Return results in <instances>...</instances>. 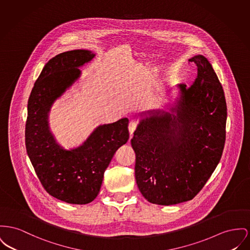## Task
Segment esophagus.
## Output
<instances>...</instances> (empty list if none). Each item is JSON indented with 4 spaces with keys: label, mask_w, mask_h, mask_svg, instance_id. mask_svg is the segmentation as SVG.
I'll use <instances>...</instances> for the list:
<instances>
[{
    "label": "esophagus",
    "mask_w": 250,
    "mask_h": 250,
    "mask_svg": "<svg viewBox=\"0 0 250 250\" xmlns=\"http://www.w3.org/2000/svg\"><path fill=\"white\" fill-rule=\"evenodd\" d=\"M137 126H138V123H137V122L131 121V122L129 123V125H128V130H129V133H130V138H132L133 133L136 130Z\"/></svg>",
    "instance_id": "esophagus-1"
}]
</instances>
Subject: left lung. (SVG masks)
I'll return each instance as SVG.
<instances>
[{"instance_id": "obj_1", "label": "left lung", "mask_w": 250, "mask_h": 250, "mask_svg": "<svg viewBox=\"0 0 250 250\" xmlns=\"http://www.w3.org/2000/svg\"><path fill=\"white\" fill-rule=\"evenodd\" d=\"M189 61L197 67L193 84H179L180 96L171 112L149 111L131 139L138 188L157 205L191 200L224 150L227 104L222 85L205 57L197 55Z\"/></svg>"}]
</instances>
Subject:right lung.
<instances>
[{
    "instance_id": "right-lung-1",
    "label": "right lung",
    "mask_w": 250,
    "mask_h": 250,
    "mask_svg": "<svg viewBox=\"0 0 250 250\" xmlns=\"http://www.w3.org/2000/svg\"><path fill=\"white\" fill-rule=\"evenodd\" d=\"M74 50L50 59L35 82L27 104L25 146L45 191L70 204H88L99 193L104 173L119 147L129 139L128 119L98 126L79 147L65 150L49 130L53 103L80 76L78 69L94 58Z\"/></svg>"
}]
</instances>
